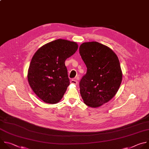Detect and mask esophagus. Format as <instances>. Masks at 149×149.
<instances>
[{
  "label": "esophagus",
  "mask_w": 149,
  "mask_h": 149,
  "mask_svg": "<svg viewBox=\"0 0 149 149\" xmlns=\"http://www.w3.org/2000/svg\"><path fill=\"white\" fill-rule=\"evenodd\" d=\"M70 83L73 84H77V81L76 80H75V79H72L70 81Z\"/></svg>",
  "instance_id": "obj_1"
}]
</instances>
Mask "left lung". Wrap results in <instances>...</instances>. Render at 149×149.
I'll use <instances>...</instances> for the list:
<instances>
[{"instance_id": "8db88e82", "label": "left lung", "mask_w": 149, "mask_h": 149, "mask_svg": "<svg viewBox=\"0 0 149 149\" xmlns=\"http://www.w3.org/2000/svg\"><path fill=\"white\" fill-rule=\"evenodd\" d=\"M79 53L87 67L79 83L81 96L87 106L98 107L110 100L119 88L122 80L119 61L110 48L97 42L82 43Z\"/></svg>"}]
</instances>
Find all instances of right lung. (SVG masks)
<instances>
[{"mask_svg": "<svg viewBox=\"0 0 149 149\" xmlns=\"http://www.w3.org/2000/svg\"><path fill=\"white\" fill-rule=\"evenodd\" d=\"M76 42L57 39L40 47L30 63L27 80L35 93L44 102L58 103L70 84L66 58L77 50Z\"/></svg>", "mask_w": 149, "mask_h": 149, "instance_id": "1", "label": "right lung"}]
</instances>
